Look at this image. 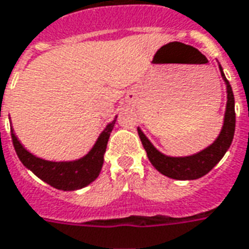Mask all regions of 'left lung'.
Returning <instances> with one entry per match:
<instances>
[{
    "label": "left lung",
    "instance_id": "8db88e82",
    "mask_svg": "<svg viewBox=\"0 0 249 249\" xmlns=\"http://www.w3.org/2000/svg\"><path fill=\"white\" fill-rule=\"evenodd\" d=\"M219 70L227 87V104H226V112H224V120H223L220 133L210 146L191 156L171 157L160 152L149 141L142 130L137 128L143 149L148 154L149 161L152 162L153 166L163 176L173 178V179H179V181L198 179L200 177L206 176L222 160L223 156L231 146L233 133H235V121H236L235 120V99H233L232 88L230 86V82L226 79V75L223 72L220 64H219Z\"/></svg>",
    "mask_w": 249,
    "mask_h": 249
}]
</instances>
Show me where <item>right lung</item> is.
Segmentation results:
<instances>
[{
    "mask_svg": "<svg viewBox=\"0 0 249 249\" xmlns=\"http://www.w3.org/2000/svg\"><path fill=\"white\" fill-rule=\"evenodd\" d=\"M115 117L107 125L106 129L103 130L100 136L97 137L96 142L92 146L89 152L79 160L73 161H47L39 158L30 153L23 145L12 129V140L17 156L21 160L23 166H26L42 181L49 183L58 190L73 191L86 187L96 179L100 174L101 167L104 163V153H106L107 143L109 140L110 132L116 124Z\"/></svg>",
    "mask_w": 249,
    "mask_h": 249,
    "instance_id": "add662e5",
    "label": "right lung"
}]
</instances>
